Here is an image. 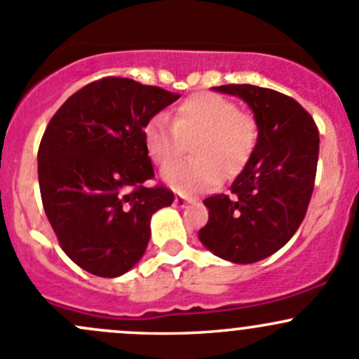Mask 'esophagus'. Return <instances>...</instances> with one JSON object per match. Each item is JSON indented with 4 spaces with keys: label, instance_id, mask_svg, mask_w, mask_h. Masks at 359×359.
Instances as JSON below:
<instances>
[{
    "label": "esophagus",
    "instance_id": "esophagus-1",
    "mask_svg": "<svg viewBox=\"0 0 359 359\" xmlns=\"http://www.w3.org/2000/svg\"><path fill=\"white\" fill-rule=\"evenodd\" d=\"M189 201H191L189 196H184V194H177L175 199H173V203H175L177 206H184V205H187Z\"/></svg>",
    "mask_w": 359,
    "mask_h": 359
}]
</instances>
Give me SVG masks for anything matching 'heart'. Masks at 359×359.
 <instances>
[{
	"label": "heart",
	"mask_w": 359,
	"mask_h": 359,
	"mask_svg": "<svg viewBox=\"0 0 359 359\" xmlns=\"http://www.w3.org/2000/svg\"><path fill=\"white\" fill-rule=\"evenodd\" d=\"M144 146L160 167L175 161L191 145V162L163 170V180L180 192H199L239 175L258 146V122L251 113L241 111L229 97L198 93L186 97L170 120L158 113L146 123Z\"/></svg>",
	"instance_id": "1"
}]
</instances>
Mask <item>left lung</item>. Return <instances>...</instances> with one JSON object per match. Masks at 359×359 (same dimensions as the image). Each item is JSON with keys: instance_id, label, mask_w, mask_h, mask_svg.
Listing matches in <instances>:
<instances>
[{"instance_id": "obj_1", "label": "left lung", "mask_w": 359, "mask_h": 359, "mask_svg": "<svg viewBox=\"0 0 359 359\" xmlns=\"http://www.w3.org/2000/svg\"><path fill=\"white\" fill-rule=\"evenodd\" d=\"M243 97L258 122L259 139L232 194L205 199L208 224L199 241L232 263H255L278 251L306 215L318 163L315 120L290 96L251 84L213 88Z\"/></svg>"}]
</instances>
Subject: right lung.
Listing matches in <instances>:
<instances>
[{"mask_svg": "<svg viewBox=\"0 0 359 359\" xmlns=\"http://www.w3.org/2000/svg\"><path fill=\"white\" fill-rule=\"evenodd\" d=\"M180 94L132 79L84 86L53 115L37 151L44 211L75 265L97 277L129 271L149 243L151 215L173 203L154 170L146 123Z\"/></svg>", "mask_w": 359, "mask_h": 359, "instance_id": "obj_1", "label": "right lung"}]
</instances>
